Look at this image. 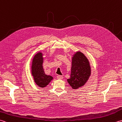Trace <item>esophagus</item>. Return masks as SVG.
<instances>
[{
  "mask_svg": "<svg viewBox=\"0 0 122 122\" xmlns=\"http://www.w3.org/2000/svg\"><path fill=\"white\" fill-rule=\"evenodd\" d=\"M56 77H57V79H60V80L63 79V76H60V75H58V76H56Z\"/></svg>",
  "mask_w": 122,
  "mask_h": 122,
  "instance_id": "obj_1",
  "label": "esophagus"
}]
</instances>
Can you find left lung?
I'll use <instances>...</instances> for the list:
<instances>
[{"label":"left lung","mask_w":122,"mask_h":122,"mask_svg":"<svg viewBox=\"0 0 122 122\" xmlns=\"http://www.w3.org/2000/svg\"><path fill=\"white\" fill-rule=\"evenodd\" d=\"M91 71L90 63L86 57L81 52H76L72 57L70 77L67 81L72 89H78L87 82Z\"/></svg>","instance_id":"left-lung-1"}]
</instances>
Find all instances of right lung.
Instances as JSON below:
<instances>
[{"mask_svg": "<svg viewBox=\"0 0 122 122\" xmlns=\"http://www.w3.org/2000/svg\"><path fill=\"white\" fill-rule=\"evenodd\" d=\"M43 62V54L38 52L33 57L31 66V73L33 79L36 84L40 87H46L53 80L52 76L45 74L42 66Z\"/></svg>", "mask_w": 122, "mask_h": 122, "instance_id": "right-lung-1", "label": "right lung"}]
</instances>
